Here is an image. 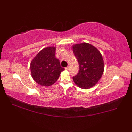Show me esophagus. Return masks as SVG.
I'll return each instance as SVG.
<instances>
[{"label":"esophagus","mask_w":132,"mask_h":132,"mask_svg":"<svg viewBox=\"0 0 132 132\" xmlns=\"http://www.w3.org/2000/svg\"><path fill=\"white\" fill-rule=\"evenodd\" d=\"M64 69L66 70H68L69 69V66H68V67H66L65 68H64Z\"/></svg>","instance_id":"34e87169"}]
</instances>
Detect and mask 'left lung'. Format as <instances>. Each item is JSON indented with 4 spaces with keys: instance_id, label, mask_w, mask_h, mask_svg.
I'll return each mask as SVG.
<instances>
[{
    "instance_id": "1",
    "label": "left lung",
    "mask_w": 132,
    "mask_h": 132,
    "mask_svg": "<svg viewBox=\"0 0 132 132\" xmlns=\"http://www.w3.org/2000/svg\"><path fill=\"white\" fill-rule=\"evenodd\" d=\"M72 50L79 64L77 75L72 77L74 83L83 89L94 86L104 72L102 55L97 48L88 43L75 44Z\"/></svg>"
}]
</instances>
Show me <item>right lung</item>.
<instances>
[{"instance_id":"add662e5","label":"right lung","mask_w":132,"mask_h":132,"mask_svg":"<svg viewBox=\"0 0 132 132\" xmlns=\"http://www.w3.org/2000/svg\"><path fill=\"white\" fill-rule=\"evenodd\" d=\"M55 47H47L42 49L30 62L31 75L36 83L43 86H50L58 79L64 68L55 58Z\"/></svg>"}]
</instances>
